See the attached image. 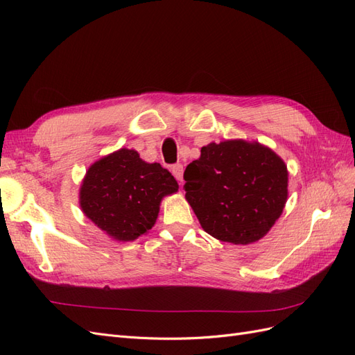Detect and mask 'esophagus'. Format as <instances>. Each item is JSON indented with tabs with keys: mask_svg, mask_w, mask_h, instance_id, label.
<instances>
[{
	"mask_svg": "<svg viewBox=\"0 0 355 355\" xmlns=\"http://www.w3.org/2000/svg\"><path fill=\"white\" fill-rule=\"evenodd\" d=\"M171 173L179 180V184H182V179H184V166L182 164H175L171 167Z\"/></svg>",
	"mask_w": 355,
	"mask_h": 355,
	"instance_id": "34e87169",
	"label": "esophagus"
}]
</instances>
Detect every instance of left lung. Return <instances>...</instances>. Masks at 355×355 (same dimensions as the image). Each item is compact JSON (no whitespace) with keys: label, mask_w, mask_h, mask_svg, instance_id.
Returning a JSON list of instances; mask_svg holds the SVG:
<instances>
[{"label":"left lung","mask_w":355,"mask_h":355,"mask_svg":"<svg viewBox=\"0 0 355 355\" xmlns=\"http://www.w3.org/2000/svg\"><path fill=\"white\" fill-rule=\"evenodd\" d=\"M184 179L185 198L202 230L232 244L261 240L287 201L284 161L268 146L241 139L202 146Z\"/></svg>","instance_id":"obj_1"}]
</instances>
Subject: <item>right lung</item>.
Wrapping results in <instances>:
<instances>
[{"label":"right lung","instance_id":"add662e5","mask_svg":"<svg viewBox=\"0 0 355 355\" xmlns=\"http://www.w3.org/2000/svg\"><path fill=\"white\" fill-rule=\"evenodd\" d=\"M178 188L167 168L145 163L135 149L121 148L89 167L80 206L111 239L133 241L154 227L161 200Z\"/></svg>","mask_w":355,"mask_h":355}]
</instances>
